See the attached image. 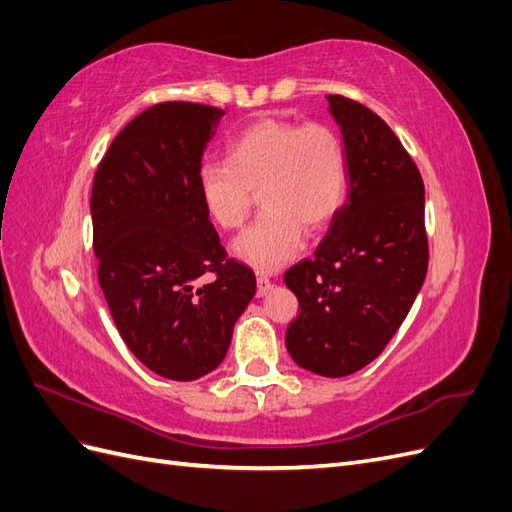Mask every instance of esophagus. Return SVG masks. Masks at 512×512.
I'll return each instance as SVG.
<instances>
[{
  "mask_svg": "<svg viewBox=\"0 0 512 512\" xmlns=\"http://www.w3.org/2000/svg\"><path fill=\"white\" fill-rule=\"evenodd\" d=\"M273 288V284H271V280L267 275H258L256 277V294L258 297H265V294L269 292Z\"/></svg>",
  "mask_w": 512,
  "mask_h": 512,
  "instance_id": "obj_1",
  "label": "esophagus"
}]
</instances>
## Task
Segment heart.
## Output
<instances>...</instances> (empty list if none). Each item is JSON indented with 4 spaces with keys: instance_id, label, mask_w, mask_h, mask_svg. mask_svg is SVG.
<instances>
[{
    "instance_id": "1",
    "label": "heart",
    "mask_w": 512,
    "mask_h": 512,
    "mask_svg": "<svg viewBox=\"0 0 512 512\" xmlns=\"http://www.w3.org/2000/svg\"><path fill=\"white\" fill-rule=\"evenodd\" d=\"M198 196L213 224L237 230L256 198L265 213L232 243V252L258 271L297 258L307 230L327 228L348 188L344 145L324 123L265 117L243 128L226 149V164L205 162L196 173Z\"/></svg>"
}]
</instances>
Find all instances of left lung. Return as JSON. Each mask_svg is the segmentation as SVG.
<instances>
[{"label": "left lung", "instance_id": "left-lung-1", "mask_svg": "<svg viewBox=\"0 0 512 512\" xmlns=\"http://www.w3.org/2000/svg\"><path fill=\"white\" fill-rule=\"evenodd\" d=\"M327 100L350 190L314 258L284 275L299 299L286 348L299 367L342 378L374 361L406 320L429 247L423 177L395 132L359 102Z\"/></svg>", "mask_w": 512, "mask_h": 512}]
</instances>
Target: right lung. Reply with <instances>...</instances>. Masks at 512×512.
<instances>
[{
    "label": "right lung",
    "instance_id": "obj_1",
    "mask_svg": "<svg viewBox=\"0 0 512 512\" xmlns=\"http://www.w3.org/2000/svg\"><path fill=\"white\" fill-rule=\"evenodd\" d=\"M222 117L194 102L147 108L115 136L91 188L98 280L115 327L168 380L218 367L256 294L252 269L226 258L198 196L196 173Z\"/></svg>",
    "mask_w": 512,
    "mask_h": 512
}]
</instances>
